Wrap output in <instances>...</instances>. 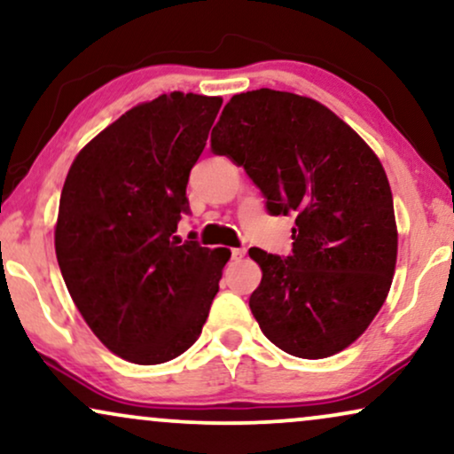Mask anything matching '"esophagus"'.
Here are the masks:
<instances>
[{
    "label": "esophagus",
    "mask_w": 454,
    "mask_h": 454,
    "mask_svg": "<svg viewBox=\"0 0 454 454\" xmlns=\"http://www.w3.org/2000/svg\"><path fill=\"white\" fill-rule=\"evenodd\" d=\"M245 254H247L245 247H234V249H232V260H243Z\"/></svg>",
    "instance_id": "1"
}]
</instances>
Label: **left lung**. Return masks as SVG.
<instances>
[{"label": "left lung", "instance_id": "1", "mask_svg": "<svg viewBox=\"0 0 454 454\" xmlns=\"http://www.w3.org/2000/svg\"><path fill=\"white\" fill-rule=\"evenodd\" d=\"M211 151L245 169L270 215H295L294 254L249 249L262 268L249 297L262 333L297 358L341 352L381 309L398 254L377 154L320 102L268 88L232 96Z\"/></svg>", "mask_w": 454, "mask_h": 454}]
</instances>
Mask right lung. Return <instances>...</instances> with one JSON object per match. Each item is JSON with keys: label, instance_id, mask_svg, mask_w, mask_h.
<instances>
[{"label": "right lung", "instance_id": "add662e5", "mask_svg": "<svg viewBox=\"0 0 454 454\" xmlns=\"http://www.w3.org/2000/svg\"><path fill=\"white\" fill-rule=\"evenodd\" d=\"M220 106L182 91L134 106L77 154L62 186V278L94 335L129 363H168L197 341L231 260L176 237Z\"/></svg>", "mask_w": 454, "mask_h": 454}]
</instances>
